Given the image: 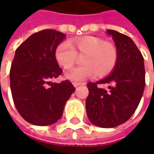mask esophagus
<instances>
[{
    "label": "esophagus",
    "mask_w": 154,
    "mask_h": 154,
    "mask_svg": "<svg viewBox=\"0 0 154 154\" xmlns=\"http://www.w3.org/2000/svg\"><path fill=\"white\" fill-rule=\"evenodd\" d=\"M85 84H86V83H84V82H83V83H82V82H81V83H79V82H74V86H75V87H77V86H81V85H85Z\"/></svg>",
    "instance_id": "esophagus-1"
}]
</instances>
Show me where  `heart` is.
Listing matches in <instances>:
<instances>
[{"label": "heart", "mask_w": 154, "mask_h": 154, "mask_svg": "<svg viewBox=\"0 0 154 154\" xmlns=\"http://www.w3.org/2000/svg\"><path fill=\"white\" fill-rule=\"evenodd\" d=\"M62 42L57 45L55 57L64 69H70L75 64L78 55H85L82 58L84 65L75 68L67 73V78L79 82L93 74L104 76L111 73L117 63L118 53L112 43L93 36H85Z\"/></svg>", "instance_id": "obj_1"}]
</instances>
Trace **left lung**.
Segmentation results:
<instances>
[{
	"label": "left lung",
	"mask_w": 154,
	"mask_h": 154,
	"mask_svg": "<svg viewBox=\"0 0 154 154\" xmlns=\"http://www.w3.org/2000/svg\"><path fill=\"white\" fill-rule=\"evenodd\" d=\"M118 53L117 63L109 76L89 82L87 116L94 125L114 128L127 122L139 105L145 88L144 58L133 40L124 34L107 30ZM102 85H108L103 88Z\"/></svg>",
	"instance_id": "1"
}]
</instances>
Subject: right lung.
Here are the masks:
<instances>
[{
  "mask_svg": "<svg viewBox=\"0 0 154 154\" xmlns=\"http://www.w3.org/2000/svg\"><path fill=\"white\" fill-rule=\"evenodd\" d=\"M66 36L46 29L30 36L15 51L10 69V87L15 107L28 122L37 126L55 123L75 88L66 80L51 83L62 69L55 57Z\"/></svg>",
  "mask_w": 154,
  "mask_h": 154,
  "instance_id": "1",
  "label": "right lung"
}]
</instances>
